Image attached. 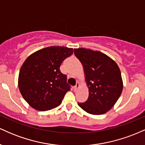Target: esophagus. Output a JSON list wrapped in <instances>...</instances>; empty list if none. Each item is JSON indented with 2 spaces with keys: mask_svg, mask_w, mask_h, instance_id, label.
I'll return each mask as SVG.
<instances>
[{
  "mask_svg": "<svg viewBox=\"0 0 145 145\" xmlns=\"http://www.w3.org/2000/svg\"><path fill=\"white\" fill-rule=\"evenodd\" d=\"M79 86H80V84H79V83H78V82H77V83H76V86H74V91H77L78 88H79Z\"/></svg>",
  "mask_w": 145,
  "mask_h": 145,
  "instance_id": "esophagus-1",
  "label": "esophagus"
}]
</instances>
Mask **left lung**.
<instances>
[{
	"mask_svg": "<svg viewBox=\"0 0 145 145\" xmlns=\"http://www.w3.org/2000/svg\"><path fill=\"white\" fill-rule=\"evenodd\" d=\"M82 63L89 87V97L78 106L91 114H103L113 107L123 91L121 71L112 59L99 51L74 49Z\"/></svg>",
	"mask_w": 145,
	"mask_h": 145,
	"instance_id": "left-lung-1",
	"label": "left lung"
}]
</instances>
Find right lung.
<instances>
[{
  "instance_id": "right-lung-1",
  "label": "right lung",
  "mask_w": 145,
  "mask_h": 145,
  "mask_svg": "<svg viewBox=\"0 0 145 145\" xmlns=\"http://www.w3.org/2000/svg\"><path fill=\"white\" fill-rule=\"evenodd\" d=\"M74 52L72 48L50 46L30 55L22 66L18 78L20 91L33 108L46 111L59 106L70 91L67 75L60 66Z\"/></svg>"
}]
</instances>
